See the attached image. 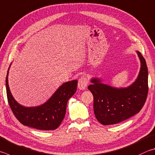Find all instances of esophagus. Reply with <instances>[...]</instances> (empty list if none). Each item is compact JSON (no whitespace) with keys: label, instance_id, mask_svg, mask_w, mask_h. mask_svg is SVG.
<instances>
[{"label":"esophagus","instance_id":"esophagus-1","mask_svg":"<svg viewBox=\"0 0 155 155\" xmlns=\"http://www.w3.org/2000/svg\"><path fill=\"white\" fill-rule=\"evenodd\" d=\"M88 85V79L85 77H82L79 78L78 82V88L81 90H85Z\"/></svg>","mask_w":155,"mask_h":155}]
</instances>
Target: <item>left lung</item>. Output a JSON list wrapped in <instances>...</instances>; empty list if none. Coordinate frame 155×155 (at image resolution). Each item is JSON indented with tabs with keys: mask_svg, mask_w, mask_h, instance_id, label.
<instances>
[{
	"mask_svg": "<svg viewBox=\"0 0 155 155\" xmlns=\"http://www.w3.org/2000/svg\"><path fill=\"white\" fill-rule=\"evenodd\" d=\"M139 74L127 87L117 88L102 83L99 78H91L88 89L94 95V110L97 120L104 125L117 124L141 110L147 97L148 68L141 53Z\"/></svg>",
	"mask_w": 155,
	"mask_h": 155,
	"instance_id": "left-lung-1",
	"label": "left lung"
}]
</instances>
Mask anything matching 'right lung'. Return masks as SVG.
Wrapping results in <instances>:
<instances>
[{
	"instance_id": "add662e5",
	"label": "right lung",
	"mask_w": 155,
	"mask_h": 155,
	"mask_svg": "<svg viewBox=\"0 0 155 155\" xmlns=\"http://www.w3.org/2000/svg\"><path fill=\"white\" fill-rule=\"evenodd\" d=\"M6 77L7 100L15 117L24 125L39 130H54L60 125L66 114L68 101L75 94L77 88V80L64 83L43 104L35 107H25L17 102L11 94L8 74Z\"/></svg>"
}]
</instances>
